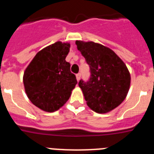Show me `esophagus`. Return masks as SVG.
I'll list each match as a JSON object with an SVG mask.
<instances>
[{"label": "esophagus", "instance_id": "obj_1", "mask_svg": "<svg viewBox=\"0 0 154 154\" xmlns=\"http://www.w3.org/2000/svg\"><path fill=\"white\" fill-rule=\"evenodd\" d=\"M80 79H81V74H80V73L76 74V79H77V81H79Z\"/></svg>", "mask_w": 154, "mask_h": 154}]
</instances>
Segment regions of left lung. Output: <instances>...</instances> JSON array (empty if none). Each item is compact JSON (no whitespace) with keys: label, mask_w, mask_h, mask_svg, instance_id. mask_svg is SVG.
Here are the masks:
<instances>
[{"label":"left lung","mask_w":154,"mask_h":154,"mask_svg":"<svg viewBox=\"0 0 154 154\" xmlns=\"http://www.w3.org/2000/svg\"><path fill=\"white\" fill-rule=\"evenodd\" d=\"M77 48L90 67L88 82L80 80L88 106L98 113H106L126 99L130 74L123 60L112 49L93 42L76 41Z\"/></svg>","instance_id":"8db88e82"}]
</instances>
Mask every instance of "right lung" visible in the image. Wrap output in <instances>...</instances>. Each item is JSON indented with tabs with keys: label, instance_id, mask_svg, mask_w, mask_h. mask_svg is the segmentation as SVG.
I'll return each mask as SVG.
<instances>
[{
	"label": "right lung",
	"instance_id": "1",
	"mask_svg": "<svg viewBox=\"0 0 154 154\" xmlns=\"http://www.w3.org/2000/svg\"><path fill=\"white\" fill-rule=\"evenodd\" d=\"M70 44L57 42L39 51L23 76L30 101L40 109L53 112L69 100L77 84L75 75L65 61Z\"/></svg>",
	"mask_w": 154,
	"mask_h": 154
}]
</instances>
